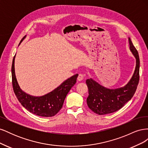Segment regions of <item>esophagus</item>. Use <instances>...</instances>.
I'll use <instances>...</instances> for the list:
<instances>
[{"label": "esophagus", "mask_w": 148, "mask_h": 148, "mask_svg": "<svg viewBox=\"0 0 148 148\" xmlns=\"http://www.w3.org/2000/svg\"><path fill=\"white\" fill-rule=\"evenodd\" d=\"M83 78H84V75L83 74H82V73H79L78 75V78H77L78 81H79V82L80 81H82V80L83 79Z\"/></svg>", "instance_id": "esophagus-1"}]
</instances>
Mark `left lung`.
Masks as SVG:
<instances>
[{
  "label": "left lung",
  "instance_id": "left-lung-1",
  "mask_svg": "<svg viewBox=\"0 0 148 148\" xmlns=\"http://www.w3.org/2000/svg\"><path fill=\"white\" fill-rule=\"evenodd\" d=\"M130 49L136 58V68L131 79L125 86L111 89L106 88L91 78L86 80L89 95L87 104L94 112L99 115L110 114L120 109L135 94L140 79V58L136 49L128 38Z\"/></svg>",
  "mask_w": 148,
  "mask_h": 148
}]
</instances>
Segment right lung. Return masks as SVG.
Here are the masks:
<instances>
[{"label":"right lung","mask_w":148,"mask_h":148,"mask_svg":"<svg viewBox=\"0 0 148 148\" xmlns=\"http://www.w3.org/2000/svg\"><path fill=\"white\" fill-rule=\"evenodd\" d=\"M25 37L26 36L21 42ZM15 56L12 62V78L13 91L18 100L26 109L33 114L46 117L56 115L62 109L67 94L77 82L78 74L68 78L59 87L46 95L40 97L31 96L22 91L17 82L15 73Z\"/></svg>","instance_id":"right-lung-1"}]
</instances>
